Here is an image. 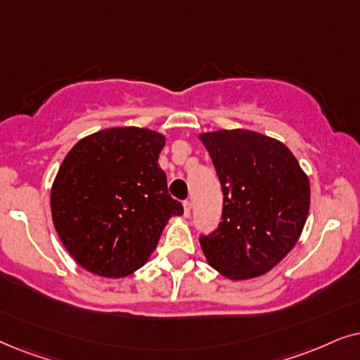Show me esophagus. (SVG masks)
Wrapping results in <instances>:
<instances>
[{
	"mask_svg": "<svg viewBox=\"0 0 360 360\" xmlns=\"http://www.w3.org/2000/svg\"><path fill=\"white\" fill-rule=\"evenodd\" d=\"M191 210H193L191 200H184V217H191Z\"/></svg>",
	"mask_w": 360,
	"mask_h": 360,
	"instance_id": "obj_1",
	"label": "esophagus"
}]
</instances>
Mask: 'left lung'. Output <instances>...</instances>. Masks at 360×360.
Masks as SVG:
<instances>
[{
	"mask_svg": "<svg viewBox=\"0 0 360 360\" xmlns=\"http://www.w3.org/2000/svg\"><path fill=\"white\" fill-rule=\"evenodd\" d=\"M224 195L222 222L199 236L207 262L230 280L260 276L283 260L303 232L309 183L283 143L255 131L200 135Z\"/></svg>",
	"mask_w": 360,
	"mask_h": 360,
	"instance_id": "obj_1",
	"label": "left lung"
}]
</instances>
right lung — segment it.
<instances>
[{"label":"right lung","instance_id":"add662e5","mask_svg":"<svg viewBox=\"0 0 360 360\" xmlns=\"http://www.w3.org/2000/svg\"><path fill=\"white\" fill-rule=\"evenodd\" d=\"M165 136L112 128L80 140L57 172L51 210L64 247L98 276H127L145 265L172 215H183L158 165Z\"/></svg>","mask_w":360,"mask_h":360}]
</instances>
